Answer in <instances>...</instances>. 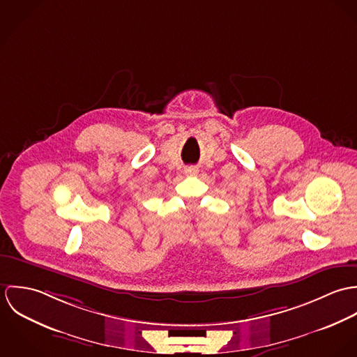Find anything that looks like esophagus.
<instances>
[{
  "instance_id": "esophagus-1",
  "label": "esophagus",
  "mask_w": 357,
  "mask_h": 357,
  "mask_svg": "<svg viewBox=\"0 0 357 357\" xmlns=\"http://www.w3.org/2000/svg\"><path fill=\"white\" fill-rule=\"evenodd\" d=\"M185 173L190 176H195L198 173V169L194 166H190V167H185Z\"/></svg>"
}]
</instances>
